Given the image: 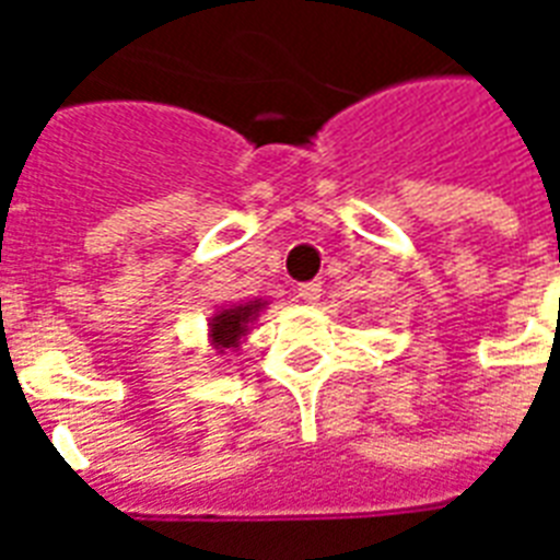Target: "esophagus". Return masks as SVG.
<instances>
[{
    "label": "esophagus",
    "instance_id": "esophagus-1",
    "mask_svg": "<svg viewBox=\"0 0 560 560\" xmlns=\"http://www.w3.org/2000/svg\"><path fill=\"white\" fill-rule=\"evenodd\" d=\"M319 293H323V284H319V281H305V284H299V299L307 302V305H314L316 299H319Z\"/></svg>",
    "mask_w": 560,
    "mask_h": 560
}]
</instances>
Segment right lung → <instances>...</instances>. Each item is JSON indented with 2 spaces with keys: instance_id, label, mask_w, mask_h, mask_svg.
<instances>
[{
  "instance_id": "add662e5",
  "label": "right lung",
  "mask_w": 560,
  "mask_h": 560,
  "mask_svg": "<svg viewBox=\"0 0 560 560\" xmlns=\"http://www.w3.org/2000/svg\"><path fill=\"white\" fill-rule=\"evenodd\" d=\"M267 302L264 299H253V302H241V305L220 307L218 314L209 319V342L218 354H229V351L241 349V340L249 334V325L258 319Z\"/></svg>"
}]
</instances>
